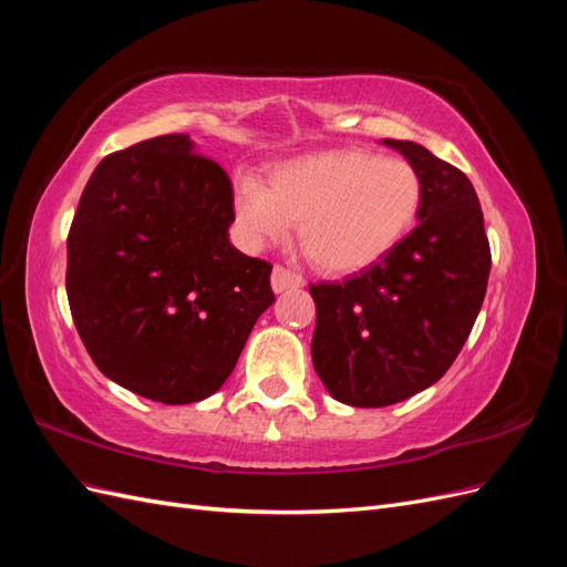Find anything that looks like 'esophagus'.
<instances>
[{
    "label": "esophagus",
    "instance_id": "1",
    "mask_svg": "<svg viewBox=\"0 0 567 567\" xmlns=\"http://www.w3.org/2000/svg\"><path fill=\"white\" fill-rule=\"evenodd\" d=\"M302 286H305V279L300 277V274L290 271V269L281 267V265L274 267V271H271V288L277 290V293H284V290H288V288H302Z\"/></svg>",
    "mask_w": 567,
    "mask_h": 567
}]
</instances>
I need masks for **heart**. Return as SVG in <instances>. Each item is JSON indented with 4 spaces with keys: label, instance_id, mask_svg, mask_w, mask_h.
Masks as SVG:
<instances>
[{
    "label": "heart",
    "instance_id": "heart-1",
    "mask_svg": "<svg viewBox=\"0 0 567 567\" xmlns=\"http://www.w3.org/2000/svg\"><path fill=\"white\" fill-rule=\"evenodd\" d=\"M423 203L416 167L364 148L310 153L271 167L267 186L238 179L236 221L246 244L298 241L317 269L350 274L379 262L414 227Z\"/></svg>",
    "mask_w": 567,
    "mask_h": 567
}]
</instances>
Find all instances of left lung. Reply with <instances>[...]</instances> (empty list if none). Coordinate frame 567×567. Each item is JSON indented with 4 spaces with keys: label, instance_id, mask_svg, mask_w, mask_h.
Listing matches in <instances>:
<instances>
[{
    "label": "left lung",
    "instance_id": "obj_1",
    "mask_svg": "<svg viewBox=\"0 0 567 567\" xmlns=\"http://www.w3.org/2000/svg\"><path fill=\"white\" fill-rule=\"evenodd\" d=\"M383 144L421 175L416 229L357 277L310 286L315 371L352 406H388L437 383L471 336L492 267L471 179L421 144Z\"/></svg>",
    "mask_w": 567,
    "mask_h": 567
}]
</instances>
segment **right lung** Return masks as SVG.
Returning <instances> with one entry per match:
<instances>
[{
  "label": "right lung",
  "mask_w": 567,
  "mask_h": 567,
  "mask_svg": "<svg viewBox=\"0 0 567 567\" xmlns=\"http://www.w3.org/2000/svg\"><path fill=\"white\" fill-rule=\"evenodd\" d=\"M234 188L188 134L109 153L68 231L65 290L92 362L163 404H192L234 371L274 302L271 265L229 244Z\"/></svg>",
  "instance_id": "right-lung-1"
}]
</instances>
